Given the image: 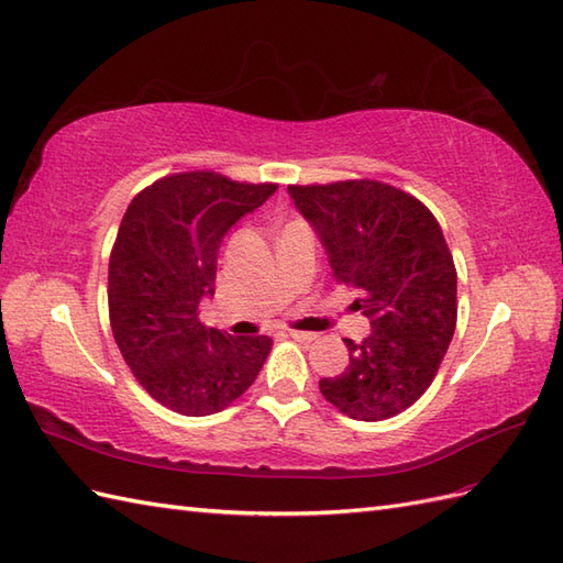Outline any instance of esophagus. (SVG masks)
<instances>
[{
    "label": "esophagus",
    "instance_id": "esophagus-1",
    "mask_svg": "<svg viewBox=\"0 0 563 563\" xmlns=\"http://www.w3.org/2000/svg\"><path fill=\"white\" fill-rule=\"evenodd\" d=\"M289 336L296 339V341H300V344H310V341L318 339V334H312V332H298V329H291Z\"/></svg>",
    "mask_w": 563,
    "mask_h": 563
}]
</instances>
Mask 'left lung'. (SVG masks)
Instances as JSON below:
<instances>
[{
	"mask_svg": "<svg viewBox=\"0 0 563 563\" xmlns=\"http://www.w3.org/2000/svg\"><path fill=\"white\" fill-rule=\"evenodd\" d=\"M289 194L373 324L361 344L344 339L349 365L320 379L322 396L353 420L404 413L432 385L456 329V265L440 222L416 196L375 178L294 184Z\"/></svg>",
	"mask_w": 563,
	"mask_h": 563,
	"instance_id": "left-lung-1",
	"label": "left lung"
}]
</instances>
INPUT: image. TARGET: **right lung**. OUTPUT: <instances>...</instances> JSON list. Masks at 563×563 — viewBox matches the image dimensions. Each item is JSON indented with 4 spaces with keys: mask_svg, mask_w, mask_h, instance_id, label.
Masks as SVG:
<instances>
[{
    "mask_svg": "<svg viewBox=\"0 0 563 563\" xmlns=\"http://www.w3.org/2000/svg\"><path fill=\"white\" fill-rule=\"evenodd\" d=\"M274 190L277 184L217 172H178L143 188L121 219L107 274L109 324L139 385L174 413H219L267 361L269 336L205 329L198 306L214 294L224 234Z\"/></svg>",
    "mask_w": 563,
    "mask_h": 563,
    "instance_id": "right-lung-1",
    "label": "right lung"
}]
</instances>
